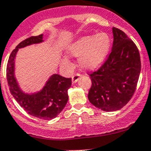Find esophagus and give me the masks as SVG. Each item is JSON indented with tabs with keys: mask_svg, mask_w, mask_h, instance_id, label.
<instances>
[{
	"mask_svg": "<svg viewBox=\"0 0 151 151\" xmlns=\"http://www.w3.org/2000/svg\"><path fill=\"white\" fill-rule=\"evenodd\" d=\"M80 77H81V74H74L72 77V83H77V82L79 80V79L80 78Z\"/></svg>",
	"mask_w": 151,
	"mask_h": 151,
	"instance_id": "34e87169",
	"label": "esophagus"
}]
</instances>
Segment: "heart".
<instances>
[{"label": "heart", "instance_id": "b5f03b06", "mask_svg": "<svg viewBox=\"0 0 151 151\" xmlns=\"http://www.w3.org/2000/svg\"><path fill=\"white\" fill-rule=\"evenodd\" d=\"M111 47V39L106 33L101 32L96 35H86L79 37L68 45L66 55L70 58H79V66L82 69L91 71L99 66L106 58ZM60 64L68 67V58L61 59Z\"/></svg>", "mask_w": 151, "mask_h": 151}]
</instances>
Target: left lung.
<instances>
[{
    "label": "left lung",
    "instance_id": "8db88e82",
    "mask_svg": "<svg viewBox=\"0 0 151 151\" xmlns=\"http://www.w3.org/2000/svg\"><path fill=\"white\" fill-rule=\"evenodd\" d=\"M112 51L105 63L90 74L89 102L104 111L121 109L135 92L141 61L135 43L122 30L112 29Z\"/></svg>",
    "mask_w": 151,
    "mask_h": 151
}]
</instances>
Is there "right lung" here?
I'll list each match as a JSON object with an SVG mask.
<instances>
[{"mask_svg":"<svg viewBox=\"0 0 151 151\" xmlns=\"http://www.w3.org/2000/svg\"><path fill=\"white\" fill-rule=\"evenodd\" d=\"M43 35L32 36L19 43L12 52L6 67V79L9 91L19 105L32 116L42 119H52L63 111L68 99V90L71 78L58 74L51 76L43 88L35 93H25L20 89L14 77V60L19 49L43 43Z\"/></svg>","mask_w":151,"mask_h":151,"instance_id":"obj_1","label":"right lung"}]
</instances>
